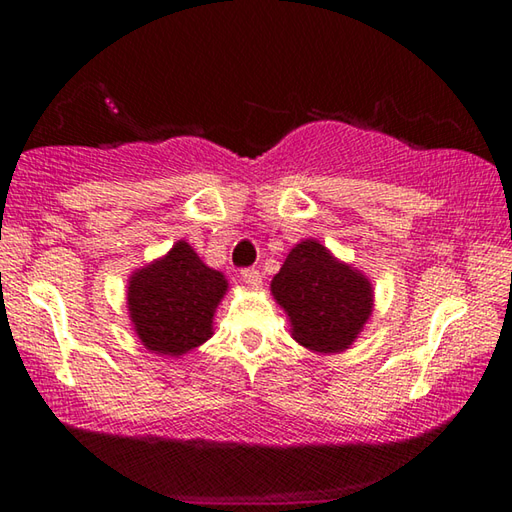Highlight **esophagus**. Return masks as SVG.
<instances>
[{
    "instance_id": "34e87169",
    "label": "esophagus",
    "mask_w": 512,
    "mask_h": 512,
    "mask_svg": "<svg viewBox=\"0 0 512 512\" xmlns=\"http://www.w3.org/2000/svg\"><path fill=\"white\" fill-rule=\"evenodd\" d=\"M241 280H244L248 287L257 289L259 284H262V273H259L257 268H246V271H241Z\"/></svg>"
}]
</instances>
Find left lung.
<instances>
[{
  "label": "left lung",
  "instance_id": "obj_1",
  "mask_svg": "<svg viewBox=\"0 0 512 512\" xmlns=\"http://www.w3.org/2000/svg\"><path fill=\"white\" fill-rule=\"evenodd\" d=\"M293 341L318 354H341L359 339L375 307L366 273L341 262L316 239H302L271 280Z\"/></svg>",
  "mask_w": 512,
  "mask_h": 512
}]
</instances>
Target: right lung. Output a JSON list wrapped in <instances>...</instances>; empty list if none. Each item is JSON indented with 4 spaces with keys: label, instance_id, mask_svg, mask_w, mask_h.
<instances>
[{
    "label": "right lung",
    "instance_id": "right-lung-1",
    "mask_svg": "<svg viewBox=\"0 0 512 512\" xmlns=\"http://www.w3.org/2000/svg\"><path fill=\"white\" fill-rule=\"evenodd\" d=\"M225 291V275L180 239L167 255L135 268L128 277L126 307L133 332L153 354L185 357L212 339L214 314Z\"/></svg>",
    "mask_w": 512,
    "mask_h": 512
}]
</instances>
